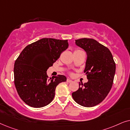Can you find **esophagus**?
<instances>
[{
    "mask_svg": "<svg viewBox=\"0 0 130 130\" xmlns=\"http://www.w3.org/2000/svg\"><path fill=\"white\" fill-rule=\"evenodd\" d=\"M67 82H68V83H71L72 81L71 80V79H70V78H68V79H67Z\"/></svg>",
    "mask_w": 130,
    "mask_h": 130,
    "instance_id": "esophagus-1",
    "label": "esophagus"
}]
</instances>
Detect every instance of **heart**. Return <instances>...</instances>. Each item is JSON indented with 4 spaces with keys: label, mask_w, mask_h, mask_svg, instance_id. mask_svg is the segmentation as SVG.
<instances>
[{
    "label": "heart",
    "mask_w": 130,
    "mask_h": 130,
    "mask_svg": "<svg viewBox=\"0 0 130 130\" xmlns=\"http://www.w3.org/2000/svg\"><path fill=\"white\" fill-rule=\"evenodd\" d=\"M80 51V50H75V51H74V52H76V51Z\"/></svg>",
    "instance_id": "heart-1"
}]
</instances>
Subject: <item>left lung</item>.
<instances>
[{
  "label": "left lung",
  "instance_id": "1",
  "mask_svg": "<svg viewBox=\"0 0 130 130\" xmlns=\"http://www.w3.org/2000/svg\"><path fill=\"white\" fill-rule=\"evenodd\" d=\"M78 46L86 52L87 58L84 72L88 82L81 84L72 93L74 100L84 107L99 104L109 93L113 82L116 65L108 48L93 39H78Z\"/></svg>",
  "mask_w": 130,
  "mask_h": 130
}]
</instances>
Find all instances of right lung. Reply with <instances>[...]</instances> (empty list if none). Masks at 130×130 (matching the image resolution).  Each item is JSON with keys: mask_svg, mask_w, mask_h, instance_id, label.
<instances>
[{"mask_svg": "<svg viewBox=\"0 0 130 130\" xmlns=\"http://www.w3.org/2000/svg\"><path fill=\"white\" fill-rule=\"evenodd\" d=\"M68 47V40L44 38L28 45L14 64V84L21 99L33 108L49 105L60 83L67 80L58 75L49 78L47 69Z\"/></svg>", "mask_w": 130, "mask_h": 130, "instance_id": "add662e5", "label": "right lung"}]
</instances>
